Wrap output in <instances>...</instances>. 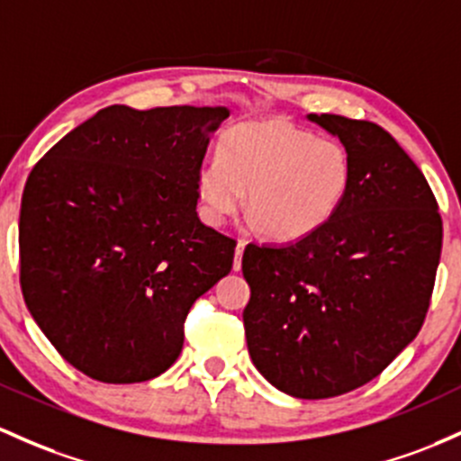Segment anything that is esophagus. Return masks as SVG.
Masks as SVG:
<instances>
[{"instance_id": "obj_1", "label": "esophagus", "mask_w": 461, "mask_h": 461, "mask_svg": "<svg viewBox=\"0 0 461 461\" xmlns=\"http://www.w3.org/2000/svg\"><path fill=\"white\" fill-rule=\"evenodd\" d=\"M245 240H239V245H236V256H234V271H240L242 267V251H245Z\"/></svg>"}]
</instances>
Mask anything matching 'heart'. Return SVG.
<instances>
[{
    "mask_svg": "<svg viewBox=\"0 0 461 461\" xmlns=\"http://www.w3.org/2000/svg\"><path fill=\"white\" fill-rule=\"evenodd\" d=\"M352 181L348 150L288 120L265 118L225 131L219 157L196 173L205 219L222 225L249 212L273 240L293 242L321 230L346 199Z\"/></svg>",
    "mask_w": 461,
    "mask_h": 461,
    "instance_id": "b5f03b06",
    "label": "heart"
}]
</instances>
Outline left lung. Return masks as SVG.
<instances>
[{"instance_id": "8db88e82", "label": "left lung", "mask_w": 461, "mask_h": 461, "mask_svg": "<svg viewBox=\"0 0 461 461\" xmlns=\"http://www.w3.org/2000/svg\"><path fill=\"white\" fill-rule=\"evenodd\" d=\"M339 138L352 181L321 230L286 245H247L242 312L258 372L280 392L332 398L376 378L416 339L442 251L427 179L378 124L308 113Z\"/></svg>"}]
</instances>
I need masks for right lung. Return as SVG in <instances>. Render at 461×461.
<instances>
[{
	"label": "right lung",
	"mask_w": 461,
	"mask_h": 461,
	"mask_svg": "<svg viewBox=\"0 0 461 461\" xmlns=\"http://www.w3.org/2000/svg\"><path fill=\"white\" fill-rule=\"evenodd\" d=\"M225 118L227 107L113 104L25 181V306L89 378L141 383L168 370L190 306L231 271L236 240L196 214V173Z\"/></svg>",
	"instance_id": "add662e5"
}]
</instances>
